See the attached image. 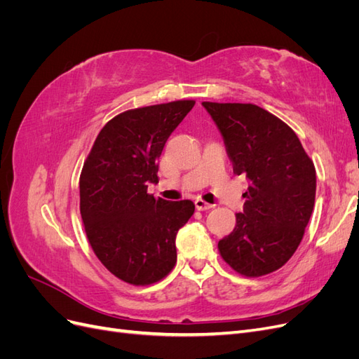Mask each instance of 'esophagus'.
<instances>
[{
	"label": "esophagus",
	"instance_id": "1",
	"mask_svg": "<svg viewBox=\"0 0 359 359\" xmlns=\"http://www.w3.org/2000/svg\"><path fill=\"white\" fill-rule=\"evenodd\" d=\"M194 205H196V210H199V211H206V210H211L214 205H211V203H208V202H205V201H202V199H196L194 201Z\"/></svg>",
	"mask_w": 359,
	"mask_h": 359
}]
</instances>
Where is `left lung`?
I'll use <instances>...</instances> for the list:
<instances>
[{
    "instance_id": "obj_1",
    "label": "left lung",
    "mask_w": 359,
    "mask_h": 359,
    "mask_svg": "<svg viewBox=\"0 0 359 359\" xmlns=\"http://www.w3.org/2000/svg\"><path fill=\"white\" fill-rule=\"evenodd\" d=\"M205 107L223 136L233 172L248 180L244 211L219 241L224 262L245 277L283 266L297 252L313 212L316 169L295 132L252 103Z\"/></svg>"
}]
</instances>
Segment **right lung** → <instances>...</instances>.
Returning <instances> with one entry per match:
<instances>
[{"label": "right lung", "instance_id": "add662e5", "mask_svg": "<svg viewBox=\"0 0 359 359\" xmlns=\"http://www.w3.org/2000/svg\"><path fill=\"white\" fill-rule=\"evenodd\" d=\"M194 100L137 107L100 130L79 178L86 238L107 271L128 285L165 278L177 264L175 238L194 212L191 201L147 193L158 182L157 160Z\"/></svg>", "mask_w": 359, "mask_h": 359}]
</instances>
